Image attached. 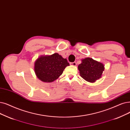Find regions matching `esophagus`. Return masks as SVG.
Here are the masks:
<instances>
[{"label": "esophagus", "instance_id": "1", "mask_svg": "<svg viewBox=\"0 0 130 130\" xmlns=\"http://www.w3.org/2000/svg\"><path fill=\"white\" fill-rule=\"evenodd\" d=\"M70 64L73 65V66H76V63L75 61L74 62H71V63H70Z\"/></svg>", "mask_w": 130, "mask_h": 130}]
</instances>
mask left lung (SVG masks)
Here are the masks:
<instances>
[{"label":"left lung","instance_id":"1","mask_svg":"<svg viewBox=\"0 0 130 130\" xmlns=\"http://www.w3.org/2000/svg\"><path fill=\"white\" fill-rule=\"evenodd\" d=\"M81 76L89 82H94L101 77L104 71V65L91 58L82 60L78 66Z\"/></svg>","mask_w":130,"mask_h":130}]
</instances>
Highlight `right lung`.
<instances>
[{
    "label": "right lung",
    "instance_id": "add662e5",
    "mask_svg": "<svg viewBox=\"0 0 130 130\" xmlns=\"http://www.w3.org/2000/svg\"><path fill=\"white\" fill-rule=\"evenodd\" d=\"M69 65L66 58L55 53L38 58L35 64V71L37 77L42 81L52 82L57 79L65 67Z\"/></svg>",
    "mask_w": 130,
    "mask_h": 130
}]
</instances>
